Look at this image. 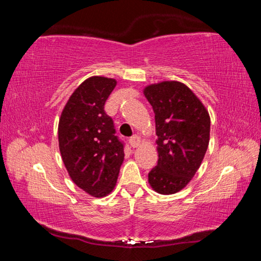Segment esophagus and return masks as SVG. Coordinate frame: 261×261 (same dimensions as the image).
I'll use <instances>...</instances> for the list:
<instances>
[{"label":"esophagus","mask_w":261,"mask_h":261,"mask_svg":"<svg viewBox=\"0 0 261 261\" xmlns=\"http://www.w3.org/2000/svg\"><path fill=\"white\" fill-rule=\"evenodd\" d=\"M140 141H141V139H140V137L139 136H137V135H135V136H132L131 138L129 139V143H130V145L132 147H138L139 146V144H140Z\"/></svg>","instance_id":"34e87169"}]
</instances>
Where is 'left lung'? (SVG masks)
I'll list each match as a JSON object with an SVG mask.
<instances>
[{
	"mask_svg": "<svg viewBox=\"0 0 261 261\" xmlns=\"http://www.w3.org/2000/svg\"><path fill=\"white\" fill-rule=\"evenodd\" d=\"M144 94L155 114L158 165L148 183L160 194H174L188 185L199 169L210 143V114L183 83L152 84Z\"/></svg>",
	"mask_w": 261,
	"mask_h": 261,
	"instance_id": "1",
	"label": "left lung"
}]
</instances>
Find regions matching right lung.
Wrapping results in <instances>:
<instances>
[{
  "label": "right lung",
  "mask_w": 261,
  "mask_h": 261,
  "mask_svg": "<svg viewBox=\"0 0 261 261\" xmlns=\"http://www.w3.org/2000/svg\"><path fill=\"white\" fill-rule=\"evenodd\" d=\"M113 78L93 76L70 96L59 122L62 160L77 187L93 197L113 191L124 160V144L115 136L105 103L116 86Z\"/></svg>",
  "instance_id": "add662e5"
}]
</instances>
